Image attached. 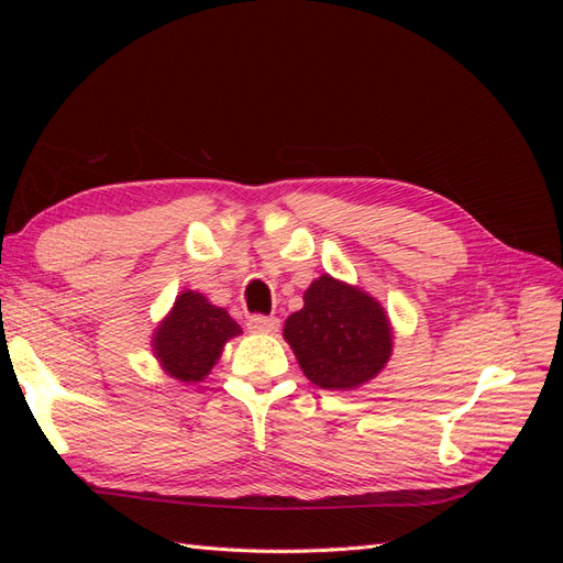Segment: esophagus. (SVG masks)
<instances>
[{"label":"esophagus","mask_w":563,"mask_h":563,"mask_svg":"<svg viewBox=\"0 0 563 563\" xmlns=\"http://www.w3.org/2000/svg\"><path fill=\"white\" fill-rule=\"evenodd\" d=\"M246 327L253 333H272L279 329V319L277 317H265V314H251L246 319Z\"/></svg>","instance_id":"1"}]
</instances>
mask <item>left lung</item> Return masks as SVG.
<instances>
[{
    "label": "left lung",
    "mask_w": 563,
    "mask_h": 563,
    "mask_svg": "<svg viewBox=\"0 0 563 563\" xmlns=\"http://www.w3.org/2000/svg\"><path fill=\"white\" fill-rule=\"evenodd\" d=\"M302 310L284 323L296 360L321 389H354L376 378L391 352L389 321L376 298L321 275Z\"/></svg>",
    "instance_id": "1"
}]
</instances>
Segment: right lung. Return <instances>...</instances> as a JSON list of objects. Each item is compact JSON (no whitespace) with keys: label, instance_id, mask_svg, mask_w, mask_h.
<instances>
[{"label":"right lung","instance_id":"right-lung-1","mask_svg":"<svg viewBox=\"0 0 563 563\" xmlns=\"http://www.w3.org/2000/svg\"><path fill=\"white\" fill-rule=\"evenodd\" d=\"M236 333H242L240 323L223 308H216L201 294L185 291L162 321L152 345L168 376L197 383L213 368L220 350Z\"/></svg>","mask_w":563,"mask_h":563}]
</instances>
